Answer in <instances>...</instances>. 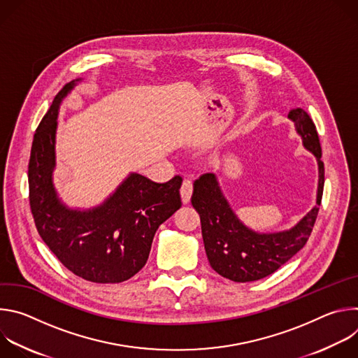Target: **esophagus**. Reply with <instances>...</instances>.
<instances>
[{"instance_id":"34e87169","label":"esophagus","mask_w":358,"mask_h":358,"mask_svg":"<svg viewBox=\"0 0 358 358\" xmlns=\"http://www.w3.org/2000/svg\"><path fill=\"white\" fill-rule=\"evenodd\" d=\"M191 194H192V181L189 178H185L182 181V185H181V196H182L184 203L189 202Z\"/></svg>"}]
</instances>
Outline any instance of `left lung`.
Here are the masks:
<instances>
[{"mask_svg": "<svg viewBox=\"0 0 358 358\" xmlns=\"http://www.w3.org/2000/svg\"><path fill=\"white\" fill-rule=\"evenodd\" d=\"M289 119L294 122L304 147L319 163L317 207L324 187V164L316 124L303 109H292ZM191 203L199 214L203 246L213 269L234 282H253L276 272L308 242L319 208L315 207L294 228L278 234H257L248 229L232 213L217 178L211 173L194 181Z\"/></svg>", "mask_w": 358, "mask_h": 358, "instance_id": "obj_1", "label": "left lung"}]
</instances>
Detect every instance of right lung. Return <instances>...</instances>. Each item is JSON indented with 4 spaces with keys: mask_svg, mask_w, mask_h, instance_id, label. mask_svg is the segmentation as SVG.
Returning a JSON list of instances; mask_svg holds the SVG:
<instances>
[{
    "mask_svg": "<svg viewBox=\"0 0 358 358\" xmlns=\"http://www.w3.org/2000/svg\"><path fill=\"white\" fill-rule=\"evenodd\" d=\"M66 83L41 120L28 164L29 206L42 241L76 276L94 283H120L147 262L157 228L181 206L182 178L167 182L131 174L117 191L92 211H72L59 202L52 185L55 130Z\"/></svg>",
    "mask_w": 358,
    "mask_h": 358,
    "instance_id": "add662e5",
    "label": "right lung"
}]
</instances>
